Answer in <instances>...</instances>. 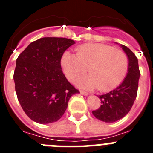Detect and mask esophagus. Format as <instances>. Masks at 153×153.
<instances>
[{"label":"esophagus","mask_w":153,"mask_h":153,"mask_svg":"<svg viewBox=\"0 0 153 153\" xmlns=\"http://www.w3.org/2000/svg\"><path fill=\"white\" fill-rule=\"evenodd\" d=\"M80 93L83 96H88L89 95V93H87V92H85V91H80Z\"/></svg>","instance_id":"1"}]
</instances>
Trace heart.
<instances>
[{
	"label": "heart",
	"mask_w": 153,
	"mask_h": 153,
	"mask_svg": "<svg viewBox=\"0 0 153 153\" xmlns=\"http://www.w3.org/2000/svg\"><path fill=\"white\" fill-rule=\"evenodd\" d=\"M64 74L74 81L87 70L88 75L81 77L77 85L82 88L98 87L101 92L116 88L122 83L128 71L129 62L123 51L102 44H87L79 46L76 55L67 51L61 58Z\"/></svg>",
	"instance_id": "1"
}]
</instances>
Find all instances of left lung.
<instances>
[{
	"mask_svg": "<svg viewBox=\"0 0 153 153\" xmlns=\"http://www.w3.org/2000/svg\"><path fill=\"white\" fill-rule=\"evenodd\" d=\"M126 54L129 67L122 83L109 93L99 96L101 106L93 111V116L105 123L117 122L123 118L132 108L136 98L140 76L138 59L130 49L120 44Z\"/></svg>",
	"mask_w": 153,
	"mask_h": 153,
	"instance_id": "obj_1",
	"label": "left lung"
}]
</instances>
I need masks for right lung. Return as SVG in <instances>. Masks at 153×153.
<instances>
[{"label": "right lung", "mask_w": 153, "mask_h": 153, "mask_svg": "<svg viewBox=\"0 0 153 153\" xmlns=\"http://www.w3.org/2000/svg\"><path fill=\"white\" fill-rule=\"evenodd\" d=\"M75 41L43 37L19 55L13 74L17 99L30 120L40 124L56 122L64 114L71 96L79 93L62 72L63 53Z\"/></svg>", "instance_id": "right-lung-1"}]
</instances>
